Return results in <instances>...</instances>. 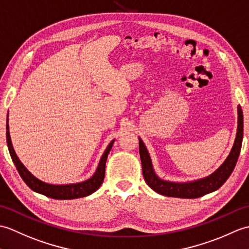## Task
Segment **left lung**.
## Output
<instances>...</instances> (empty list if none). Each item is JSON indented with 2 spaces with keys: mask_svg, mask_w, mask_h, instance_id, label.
Here are the masks:
<instances>
[{
  "mask_svg": "<svg viewBox=\"0 0 249 249\" xmlns=\"http://www.w3.org/2000/svg\"><path fill=\"white\" fill-rule=\"evenodd\" d=\"M243 141V112L242 107H237V130L236 136L232 149L229 153L225 162L214 171L204 178L197 179L194 181L187 182H174L163 180L156 174L153 169L152 161L145 143L139 137L140 142V156L142 167V176L145 178L146 183L158 194L167 197H178V198H198L209 193L218 190L229 176L232 173L237 159L240 156L241 147Z\"/></svg>",
  "mask_w": 249,
  "mask_h": 249,
  "instance_id": "left-lung-1",
  "label": "left lung"
}]
</instances>
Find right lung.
<instances>
[{
  "label": "right lung",
  "mask_w": 249,
  "mask_h": 249,
  "mask_svg": "<svg viewBox=\"0 0 249 249\" xmlns=\"http://www.w3.org/2000/svg\"><path fill=\"white\" fill-rule=\"evenodd\" d=\"M6 140H7V147L12 157L13 162L15 166L18 169V173L21 176V178L36 193H39L41 195H45L47 197L53 198V199L58 200H67V199H75V198L86 197L88 195L92 194L96 192L99 187L101 186L102 182L104 180V175H106V163L107 160V156L113 147V143L115 140H113L108 143L106 151L102 154L100 159V162L98 164V167L89 179L85 181L79 182V183H70V184H51L47 183L45 181H41L33 175L31 171L27 169L23 163H22L18 156L15 152V149L13 147L12 140H10L9 135V126H8V114H7V124H6Z\"/></svg>",
  "instance_id": "obj_1"
}]
</instances>
